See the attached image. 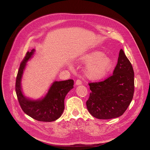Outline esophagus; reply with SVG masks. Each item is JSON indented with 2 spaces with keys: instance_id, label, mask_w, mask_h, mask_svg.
I'll list each match as a JSON object with an SVG mask.
<instances>
[{
  "instance_id": "obj_1",
  "label": "esophagus",
  "mask_w": 150,
  "mask_h": 150,
  "mask_svg": "<svg viewBox=\"0 0 150 150\" xmlns=\"http://www.w3.org/2000/svg\"><path fill=\"white\" fill-rule=\"evenodd\" d=\"M81 83H82V81H81V80H80V79H78L76 81L75 84H76V85H81Z\"/></svg>"
}]
</instances>
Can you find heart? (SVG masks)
<instances>
[{
	"label": "heart",
	"instance_id": "1",
	"mask_svg": "<svg viewBox=\"0 0 150 150\" xmlns=\"http://www.w3.org/2000/svg\"><path fill=\"white\" fill-rule=\"evenodd\" d=\"M81 62L89 65L85 71L86 76L91 79H99L108 75L113 67V61L103 52L95 51L82 56Z\"/></svg>",
	"mask_w": 150,
	"mask_h": 150
}]
</instances>
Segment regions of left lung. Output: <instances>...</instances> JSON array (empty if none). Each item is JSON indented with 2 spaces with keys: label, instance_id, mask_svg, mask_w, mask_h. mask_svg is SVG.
<instances>
[{
  "label": "left lung",
  "instance_id": "obj_1",
  "mask_svg": "<svg viewBox=\"0 0 150 150\" xmlns=\"http://www.w3.org/2000/svg\"><path fill=\"white\" fill-rule=\"evenodd\" d=\"M91 92L86 102L90 113L100 119L122 116L134 93V72L123 50L119 52L113 75L102 81L89 82Z\"/></svg>",
  "mask_w": 150,
  "mask_h": 150
}]
</instances>
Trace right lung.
<instances>
[{
  "label": "right lung",
  "instance_id": "obj_1",
  "mask_svg": "<svg viewBox=\"0 0 150 150\" xmlns=\"http://www.w3.org/2000/svg\"><path fill=\"white\" fill-rule=\"evenodd\" d=\"M33 49L27 52L21 62L16 78L15 91L18 102L25 113L38 121L52 122L59 118L65 109L64 100L68 93L74 88V80L55 81L47 95L41 100H31L23 95L21 87L22 78L26 63L34 52Z\"/></svg>",
  "mask_w": 150,
  "mask_h": 150
}]
</instances>
